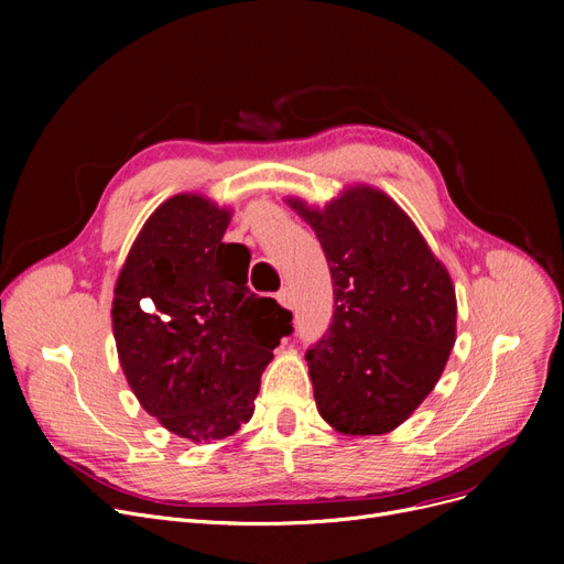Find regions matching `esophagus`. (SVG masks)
Segmentation results:
<instances>
[{"instance_id":"1","label":"esophagus","mask_w":564,"mask_h":564,"mask_svg":"<svg viewBox=\"0 0 564 564\" xmlns=\"http://www.w3.org/2000/svg\"><path fill=\"white\" fill-rule=\"evenodd\" d=\"M276 300H279V304H281L283 308H292V306H294V300H292V292H290V288H281V290H279V294H276Z\"/></svg>"}]
</instances>
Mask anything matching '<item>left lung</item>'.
<instances>
[{
	"mask_svg": "<svg viewBox=\"0 0 564 564\" xmlns=\"http://www.w3.org/2000/svg\"><path fill=\"white\" fill-rule=\"evenodd\" d=\"M327 256L336 311L306 351L319 416L349 436L387 434L432 393L457 334L455 285L402 207L370 185L327 205L288 198Z\"/></svg>",
	"mask_w": 564,
	"mask_h": 564,
	"instance_id": "obj_1",
	"label": "left lung"
}]
</instances>
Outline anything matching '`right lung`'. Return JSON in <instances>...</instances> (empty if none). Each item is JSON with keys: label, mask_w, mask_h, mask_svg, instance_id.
I'll return each instance as SVG.
<instances>
[{"label": "right lung", "mask_w": 564, "mask_h": 564, "mask_svg": "<svg viewBox=\"0 0 564 564\" xmlns=\"http://www.w3.org/2000/svg\"><path fill=\"white\" fill-rule=\"evenodd\" d=\"M228 207L175 194L145 219L118 272L111 327L139 404L194 443L253 416L260 375L292 313L247 285L249 249L226 245Z\"/></svg>", "instance_id": "add662e5"}]
</instances>
